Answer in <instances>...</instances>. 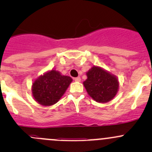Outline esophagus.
I'll return each instance as SVG.
<instances>
[{
  "label": "esophagus",
  "instance_id": "34e87169",
  "mask_svg": "<svg viewBox=\"0 0 152 152\" xmlns=\"http://www.w3.org/2000/svg\"><path fill=\"white\" fill-rule=\"evenodd\" d=\"M74 81L75 82H80L81 81V78L80 77H76V78H74Z\"/></svg>",
  "mask_w": 152,
  "mask_h": 152
}]
</instances>
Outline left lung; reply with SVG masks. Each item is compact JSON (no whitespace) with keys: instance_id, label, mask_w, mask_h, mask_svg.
I'll use <instances>...</instances> for the list:
<instances>
[{"instance_id":"8db88e82","label":"left lung","mask_w":152,"mask_h":152,"mask_svg":"<svg viewBox=\"0 0 152 152\" xmlns=\"http://www.w3.org/2000/svg\"><path fill=\"white\" fill-rule=\"evenodd\" d=\"M87 79L83 82L87 93L100 103L110 102L118 90L117 78L99 67H93L87 73Z\"/></svg>"}]
</instances>
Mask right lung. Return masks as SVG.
Returning <instances> with one entry per match:
<instances>
[{
	"instance_id": "add662e5",
	"label": "right lung",
	"mask_w": 152,
	"mask_h": 152,
	"mask_svg": "<svg viewBox=\"0 0 152 152\" xmlns=\"http://www.w3.org/2000/svg\"><path fill=\"white\" fill-rule=\"evenodd\" d=\"M71 82L70 76H62L59 72L52 70L34 82L32 94L39 104L51 106L61 99Z\"/></svg>"
}]
</instances>
